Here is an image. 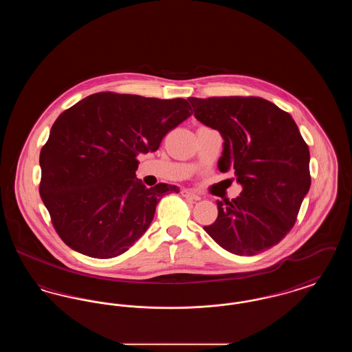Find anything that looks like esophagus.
Masks as SVG:
<instances>
[{
  "label": "esophagus",
  "instance_id": "esophagus-1",
  "mask_svg": "<svg viewBox=\"0 0 352 352\" xmlns=\"http://www.w3.org/2000/svg\"><path fill=\"white\" fill-rule=\"evenodd\" d=\"M181 194H182V197L187 198V199H191V201H201V197H199L198 194L190 191V190H182Z\"/></svg>",
  "mask_w": 352,
  "mask_h": 352
}]
</instances>
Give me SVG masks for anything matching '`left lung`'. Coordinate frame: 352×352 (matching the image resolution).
Segmentation results:
<instances>
[{
    "instance_id": "8db88e82",
    "label": "left lung",
    "mask_w": 352,
    "mask_h": 352,
    "mask_svg": "<svg viewBox=\"0 0 352 352\" xmlns=\"http://www.w3.org/2000/svg\"><path fill=\"white\" fill-rule=\"evenodd\" d=\"M188 101L197 120L224 140L219 170H232L243 186L237 198L217 201L218 218L204 231L239 256L267 251L293 228L311 184L309 146L297 124L261 98Z\"/></svg>"
}]
</instances>
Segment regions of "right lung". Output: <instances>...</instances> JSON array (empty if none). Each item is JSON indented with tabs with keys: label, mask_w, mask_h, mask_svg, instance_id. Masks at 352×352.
Here are the masks:
<instances>
[{
	"label": "right lung",
	"mask_w": 352,
	"mask_h": 352,
	"mask_svg": "<svg viewBox=\"0 0 352 352\" xmlns=\"http://www.w3.org/2000/svg\"><path fill=\"white\" fill-rule=\"evenodd\" d=\"M190 109L184 99L99 92L56 118L41 151L39 194L69 248L111 258L146 232L158 201L179 187L148 188L135 178L137 155L157 151Z\"/></svg>",
	"instance_id": "1"
}]
</instances>
